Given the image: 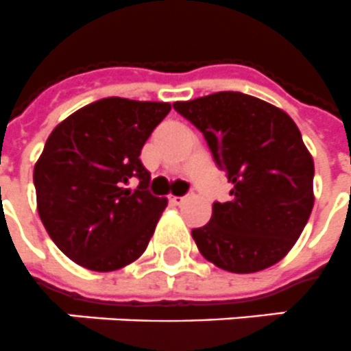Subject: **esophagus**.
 Here are the masks:
<instances>
[{
	"instance_id": "1",
	"label": "esophagus",
	"mask_w": 351,
	"mask_h": 351,
	"mask_svg": "<svg viewBox=\"0 0 351 351\" xmlns=\"http://www.w3.org/2000/svg\"><path fill=\"white\" fill-rule=\"evenodd\" d=\"M186 201V195H170V203L172 204H183Z\"/></svg>"
}]
</instances>
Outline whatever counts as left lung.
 Listing matches in <instances>:
<instances>
[{"instance_id": "obj_1", "label": "left lung", "mask_w": 351, "mask_h": 351, "mask_svg": "<svg viewBox=\"0 0 351 351\" xmlns=\"http://www.w3.org/2000/svg\"><path fill=\"white\" fill-rule=\"evenodd\" d=\"M173 108L203 132L232 183L226 203L192 230L204 259L252 274L276 265L295 245L313 208V159L287 112L243 92H217Z\"/></svg>"}]
</instances>
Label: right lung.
Masks as SVG:
<instances>
[{"instance_id": "add662e5", "label": "right lung", "mask_w": 351, "mask_h": 351, "mask_svg": "<svg viewBox=\"0 0 351 351\" xmlns=\"http://www.w3.org/2000/svg\"><path fill=\"white\" fill-rule=\"evenodd\" d=\"M172 106L105 97L52 130L34 167L38 212L69 259L94 271L119 270L147 250L167 199L148 190L141 148ZM132 178L140 181L128 189Z\"/></svg>"}]
</instances>
